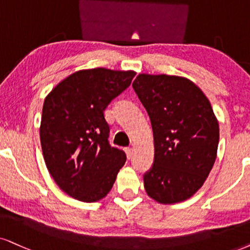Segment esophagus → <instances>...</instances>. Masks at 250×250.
<instances>
[{
  "mask_svg": "<svg viewBox=\"0 0 250 250\" xmlns=\"http://www.w3.org/2000/svg\"><path fill=\"white\" fill-rule=\"evenodd\" d=\"M125 153H127L128 159H131V158H132V147H125Z\"/></svg>",
  "mask_w": 250,
  "mask_h": 250,
  "instance_id": "34e87169",
  "label": "esophagus"
}]
</instances>
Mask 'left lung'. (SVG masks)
I'll use <instances>...</instances> for the list:
<instances>
[{"label": "left lung", "instance_id": "8db88e82", "mask_svg": "<svg viewBox=\"0 0 250 250\" xmlns=\"http://www.w3.org/2000/svg\"><path fill=\"white\" fill-rule=\"evenodd\" d=\"M132 87L153 131L154 163L144 175L145 191L162 204L188 200L217 158L219 125L209 99L181 76L140 74Z\"/></svg>", "mask_w": 250, "mask_h": 250}]
</instances>
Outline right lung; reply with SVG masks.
<instances>
[{
  "instance_id": "right-lung-1",
  "label": "right lung",
  "mask_w": 250,
  "mask_h": 250,
  "mask_svg": "<svg viewBox=\"0 0 250 250\" xmlns=\"http://www.w3.org/2000/svg\"><path fill=\"white\" fill-rule=\"evenodd\" d=\"M135 71L93 68L62 80L43 102L40 142L47 169L60 189L92 203L107 196L125 153L110 146L104 110L130 85Z\"/></svg>"
}]
</instances>
